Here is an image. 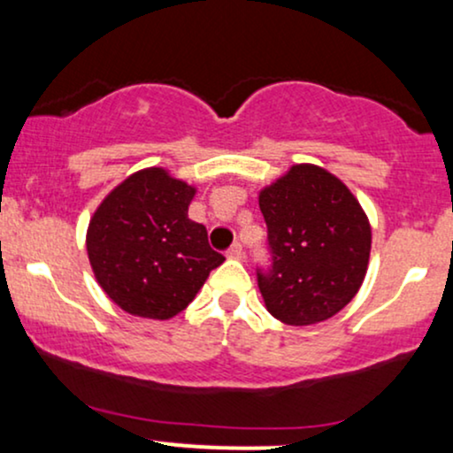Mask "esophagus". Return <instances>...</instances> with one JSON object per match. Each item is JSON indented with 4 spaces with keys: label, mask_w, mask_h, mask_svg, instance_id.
Segmentation results:
<instances>
[{
    "label": "esophagus",
    "mask_w": 453,
    "mask_h": 453,
    "mask_svg": "<svg viewBox=\"0 0 453 453\" xmlns=\"http://www.w3.org/2000/svg\"><path fill=\"white\" fill-rule=\"evenodd\" d=\"M227 257L230 259H241L242 257V244L241 242H234L230 249H227Z\"/></svg>",
    "instance_id": "34e87169"
}]
</instances>
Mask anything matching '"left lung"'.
<instances>
[{"mask_svg":"<svg viewBox=\"0 0 453 453\" xmlns=\"http://www.w3.org/2000/svg\"><path fill=\"white\" fill-rule=\"evenodd\" d=\"M273 270L257 273L268 313L288 326L334 317L360 292L371 259V221L339 176L294 164L259 189Z\"/></svg>","mask_w":453,"mask_h":453,"instance_id":"8db88e82","label":"left lung"}]
</instances>
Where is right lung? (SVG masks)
Instances as JSON below:
<instances>
[{
  "label": "right lung",
  "instance_id": "right-lung-1",
  "mask_svg": "<svg viewBox=\"0 0 453 453\" xmlns=\"http://www.w3.org/2000/svg\"><path fill=\"white\" fill-rule=\"evenodd\" d=\"M196 187L165 168L129 174L87 227V256L104 294L134 317L173 319L221 266L202 223L189 219Z\"/></svg>",
  "mask_w": 453,
  "mask_h": 453
}]
</instances>
